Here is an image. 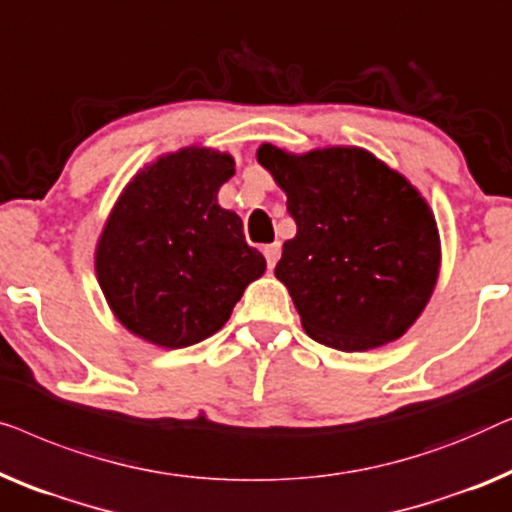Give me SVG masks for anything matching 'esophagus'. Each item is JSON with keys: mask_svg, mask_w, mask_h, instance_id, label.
I'll list each match as a JSON object with an SVG mask.
<instances>
[{"mask_svg": "<svg viewBox=\"0 0 512 512\" xmlns=\"http://www.w3.org/2000/svg\"><path fill=\"white\" fill-rule=\"evenodd\" d=\"M264 257H266V264H269V269H273L280 257V243H271V246H264Z\"/></svg>", "mask_w": 512, "mask_h": 512, "instance_id": "obj_1", "label": "esophagus"}]
</instances>
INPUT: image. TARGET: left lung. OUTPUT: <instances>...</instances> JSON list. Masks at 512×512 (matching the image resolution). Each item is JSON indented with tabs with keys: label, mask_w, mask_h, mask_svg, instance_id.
I'll return each mask as SVG.
<instances>
[{
	"label": "left lung",
	"mask_w": 512,
	"mask_h": 512,
	"mask_svg": "<svg viewBox=\"0 0 512 512\" xmlns=\"http://www.w3.org/2000/svg\"><path fill=\"white\" fill-rule=\"evenodd\" d=\"M257 162L297 222L276 278L318 343L364 352L420 318L441 271V236L420 190L357 146L294 155L262 143Z\"/></svg>",
	"instance_id": "obj_1"
}]
</instances>
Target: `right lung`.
<instances>
[{
    "label": "right lung",
    "instance_id": "1",
    "mask_svg": "<svg viewBox=\"0 0 512 512\" xmlns=\"http://www.w3.org/2000/svg\"><path fill=\"white\" fill-rule=\"evenodd\" d=\"M234 157L206 146L160 155L136 171L99 234L95 271L127 331L157 348H187L225 327L266 271L243 222L218 204Z\"/></svg>",
    "mask_w": 512,
    "mask_h": 512
}]
</instances>
